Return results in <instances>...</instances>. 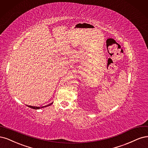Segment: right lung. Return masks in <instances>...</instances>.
<instances>
[{
  "instance_id": "right-lung-1",
  "label": "right lung",
  "mask_w": 148,
  "mask_h": 148,
  "mask_svg": "<svg viewBox=\"0 0 148 148\" xmlns=\"http://www.w3.org/2000/svg\"><path fill=\"white\" fill-rule=\"evenodd\" d=\"M53 104V103H50V104H48V105H47V106H42V107H37V106H28V105H27V106H28V107H29V108H32V109H41V108H45V107H47V106H50V105H51V104Z\"/></svg>"
}]
</instances>
